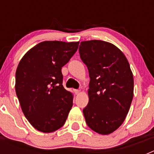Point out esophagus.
Listing matches in <instances>:
<instances>
[{"label":"esophagus","instance_id":"obj_1","mask_svg":"<svg viewBox=\"0 0 154 154\" xmlns=\"http://www.w3.org/2000/svg\"><path fill=\"white\" fill-rule=\"evenodd\" d=\"M75 92L76 95H78V94L80 93V90L79 89H75Z\"/></svg>","mask_w":154,"mask_h":154}]
</instances>
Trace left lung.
Instances as JSON below:
<instances>
[{"label": "left lung", "mask_w": 154, "mask_h": 154, "mask_svg": "<svg viewBox=\"0 0 154 154\" xmlns=\"http://www.w3.org/2000/svg\"><path fill=\"white\" fill-rule=\"evenodd\" d=\"M79 51L90 78L85 122L93 131L107 135L122 125L133 100L130 64L116 46L104 41L82 42Z\"/></svg>", "instance_id": "8db88e82"}]
</instances>
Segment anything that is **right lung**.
<instances>
[{"mask_svg":"<svg viewBox=\"0 0 154 154\" xmlns=\"http://www.w3.org/2000/svg\"><path fill=\"white\" fill-rule=\"evenodd\" d=\"M79 42L45 41L23 56L15 74V91L24 115L37 130L51 133L65 124L73 95L62 85V67Z\"/></svg>","mask_w":154,"mask_h":154,"instance_id":"right-lung-1","label":"right lung"}]
</instances>
